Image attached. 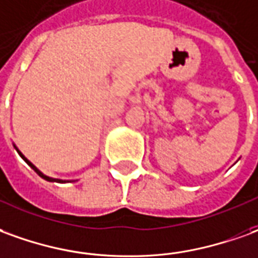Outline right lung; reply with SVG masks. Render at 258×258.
I'll return each instance as SVG.
<instances>
[{
	"label": "right lung",
	"mask_w": 258,
	"mask_h": 258,
	"mask_svg": "<svg viewBox=\"0 0 258 258\" xmlns=\"http://www.w3.org/2000/svg\"><path fill=\"white\" fill-rule=\"evenodd\" d=\"M14 147H15V145H14ZM15 149H16V152H18V154L21 155V158H22L23 160H25V162H26V163H28L29 166L32 167V169H33V170H35L36 173H37V174H39V176H40L41 179H44V180H47V181H58V183H66V180H60V179H53V177H48V176H46V174H43V173L40 172V170H39V169H37V167L35 166V165H33V163H32V162H30V160H28L26 159V158H25V156H23V154L22 152H21V151H19V149H18V148L15 147Z\"/></svg>",
	"instance_id": "add662e5"
}]
</instances>
